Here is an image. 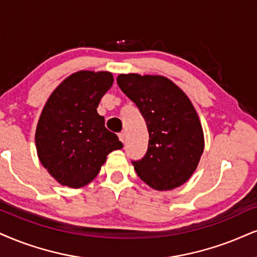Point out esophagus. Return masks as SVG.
Instances as JSON below:
<instances>
[{"instance_id": "34e87169", "label": "esophagus", "mask_w": 257, "mask_h": 257, "mask_svg": "<svg viewBox=\"0 0 257 257\" xmlns=\"http://www.w3.org/2000/svg\"><path fill=\"white\" fill-rule=\"evenodd\" d=\"M125 138H126V134H125V132H120V134H119V139H120V142H122V143H123V142H125Z\"/></svg>"}]
</instances>
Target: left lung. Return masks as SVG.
Returning <instances> with one entry per match:
<instances>
[{"instance_id":"obj_1","label":"left lung","mask_w":257,"mask_h":257,"mask_svg":"<svg viewBox=\"0 0 257 257\" xmlns=\"http://www.w3.org/2000/svg\"><path fill=\"white\" fill-rule=\"evenodd\" d=\"M118 85L134 101L147 122L148 151L132 161L136 173L157 191L185 183L204 151V132L191 100L163 76L121 74Z\"/></svg>"}]
</instances>
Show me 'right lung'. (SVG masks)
<instances>
[{
	"mask_svg": "<svg viewBox=\"0 0 257 257\" xmlns=\"http://www.w3.org/2000/svg\"><path fill=\"white\" fill-rule=\"evenodd\" d=\"M112 84L108 71L75 72L53 90L44 106L36 131L38 157L63 186L88 185L107 155L122 148L96 110Z\"/></svg>",
	"mask_w": 257,
	"mask_h": 257,
	"instance_id": "obj_1",
	"label": "right lung"
}]
</instances>
